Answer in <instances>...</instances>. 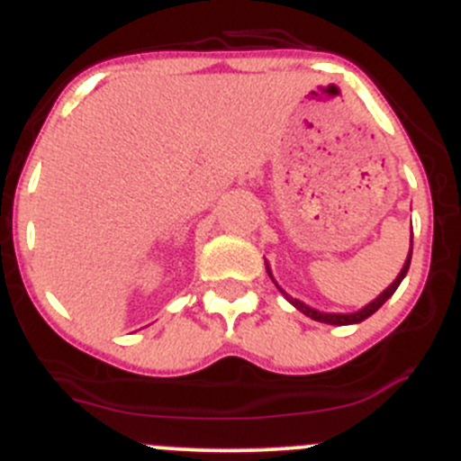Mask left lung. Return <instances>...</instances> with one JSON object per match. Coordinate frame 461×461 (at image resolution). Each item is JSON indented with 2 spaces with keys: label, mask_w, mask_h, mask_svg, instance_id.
I'll return each instance as SVG.
<instances>
[{
  "label": "left lung",
  "mask_w": 461,
  "mask_h": 461,
  "mask_svg": "<svg viewBox=\"0 0 461 461\" xmlns=\"http://www.w3.org/2000/svg\"><path fill=\"white\" fill-rule=\"evenodd\" d=\"M410 245H412V243H410ZM410 261H412V248H410V254H408V258H405V266H403V270L399 272V276H396V279L392 281V284L387 285V288L383 290V293L378 294V297L374 299V302H369L367 306H365V308H360V311H356V312H321V311H315V308L306 306V303H303V302H299V299H293V297H288V294H285L284 290L279 288V285H276V288H279L281 293H284L285 297H288V302L293 303V306L297 308V311H302L303 315H308V317H311V320H315V321H324V324H335V326H344V324H358V321L367 320L369 315H374V312H376L378 308H381L383 303H385L387 299H390L392 294L396 293V288H399V285H401V281H403V276L408 275ZM267 275L272 276L270 267H267ZM272 281H275V279H272Z\"/></svg>",
  "instance_id": "obj_1"
}]
</instances>
